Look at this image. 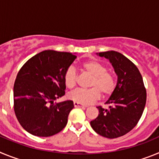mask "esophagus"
Returning a JSON list of instances; mask_svg holds the SVG:
<instances>
[{"mask_svg": "<svg viewBox=\"0 0 159 159\" xmlns=\"http://www.w3.org/2000/svg\"><path fill=\"white\" fill-rule=\"evenodd\" d=\"M74 106H75V107H84V105L81 104V103H79V102H74Z\"/></svg>", "mask_w": 159, "mask_h": 159, "instance_id": "1", "label": "esophagus"}]
</instances>
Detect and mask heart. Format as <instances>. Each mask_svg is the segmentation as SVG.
Returning a JSON list of instances; mask_svg holds the SVG:
<instances>
[{"instance_id":"1","label":"heart","mask_w":159,"mask_h":159,"mask_svg":"<svg viewBox=\"0 0 159 159\" xmlns=\"http://www.w3.org/2000/svg\"><path fill=\"white\" fill-rule=\"evenodd\" d=\"M82 69L92 76L90 89H76L68 95V98L81 104H88L99 99L100 93L102 96L110 95L115 89V79L103 64L96 60H88L81 65ZM77 81V73L75 67L70 66L64 75L65 86L69 89L75 88Z\"/></svg>"}]
</instances>
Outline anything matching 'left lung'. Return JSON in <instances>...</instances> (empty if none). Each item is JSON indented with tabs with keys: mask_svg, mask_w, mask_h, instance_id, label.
Here are the masks:
<instances>
[{
	"mask_svg": "<svg viewBox=\"0 0 159 159\" xmlns=\"http://www.w3.org/2000/svg\"><path fill=\"white\" fill-rule=\"evenodd\" d=\"M109 60L118 76L117 84L106 104L97 107L99 116L90 124L99 135L116 139L128 133L139 121L147 101V91L138 67L129 59L116 51L99 52Z\"/></svg>",
	"mask_w": 159,
	"mask_h": 159,
	"instance_id": "1",
	"label": "left lung"
}]
</instances>
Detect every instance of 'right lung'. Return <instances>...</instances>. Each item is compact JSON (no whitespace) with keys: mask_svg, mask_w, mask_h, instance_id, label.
Returning a JSON list of instances; mask_svg holds the SVG:
<instances>
[{"mask_svg":"<svg viewBox=\"0 0 159 159\" xmlns=\"http://www.w3.org/2000/svg\"><path fill=\"white\" fill-rule=\"evenodd\" d=\"M76 56L45 50L25 63L13 87L14 111L26 131L38 137H49L65 127L74 107L71 100L54 102L65 95L64 75Z\"/></svg>","mask_w":159,"mask_h":159,"instance_id":"1","label":"right lung"}]
</instances>
